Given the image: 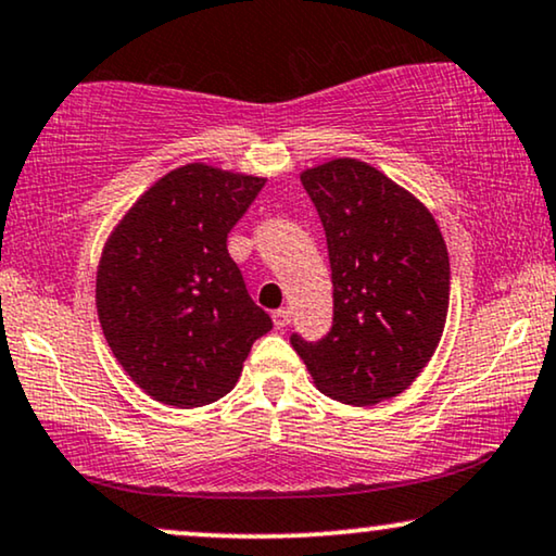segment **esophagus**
Masks as SVG:
<instances>
[{"label":"esophagus","instance_id":"obj_1","mask_svg":"<svg viewBox=\"0 0 556 556\" xmlns=\"http://www.w3.org/2000/svg\"><path fill=\"white\" fill-rule=\"evenodd\" d=\"M273 324H276L278 329H283L291 324V312L288 308H278V312H273Z\"/></svg>","mask_w":556,"mask_h":556}]
</instances>
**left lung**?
I'll list each match as a JSON object with an SVG mask.
<instances>
[{"instance_id": "8db88e82", "label": "left lung", "mask_w": 556, "mask_h": 556, "mask_svg": "<svg viewBox=\"0 0 556 556\" xmlns=\"http://www.w3.org/2000/svg\"><path fill=\"white\" fill-rule=\"evenodd\" d=\"M331 268V327L291 334L316 388L367 406L414 383L442 340L450 252L434 216L367 163L340 157L306 170Z\"/></svg>"}]
</instances>
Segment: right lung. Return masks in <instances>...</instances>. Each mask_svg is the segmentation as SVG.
Listing matches in <instances>:
<instances>
[{"instance_id":"1","label":"right lung","mask_w":556,"mask_h":556,"mask_svg":"<svg viewBox=\"0 0 556 556\" xmlns=\"http://www.w3.org/2000/svg\"><path fill=\"white\" fill-rule=\"evenodd\" d=\"M263 186L265 178L184 165L142 193L106 242L99 321L114 357L155 401H219L252 342L273 329L227 250Z\"/></svg>"}]
</instances>
